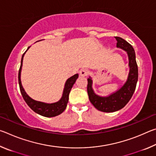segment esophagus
Wrapping results in <instances>:
<instances>
[{"label":"esophagus","instance_id":"34e87169","mask_svg":"<svg viewBox=\"0 0 156 156\" xmlns=\"http://www.w3.org/2000/svg\"><path fill=\"white\" fill-rule=\"evenodd\" d=\"M89 70L87 69H82L80 71V75L81 76H87L89 74Z\"/></svg>","mask_w":156,"mask_h":156}]
</instances>
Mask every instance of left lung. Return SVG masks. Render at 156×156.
Wrapping results in <instances>:
<instances>
[{
  "mask_svg": "<svg viewBox=\"0 0 156 156\" xmlns=\"http://www.w3.org/2000/svg\"><path fill=\"white\" fill-rule=\"evenodd\" d=\"M116 46L127 52L129 66L130 68L127 80L119 90L107 97H101L96 95L92 89V80L87 79V93L91 104L98 110L102 112H114L122 109L128 103L135 91L138 79V69L136 60V54L130 44L120 37L115 36Z\"/></svg>",
  "mask_w": 156,
  "mask_h": 156,
  "instance_id": "left-lung-1",
  "label": "left lung"
}]
</instances>
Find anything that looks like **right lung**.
<instances>
[{
	"label": "right lung",
	"instance_id": "1",
	"mask_svg": "<svg viewBox=\"0 0 156 156\" xmlns=\"http://www.w3.org/2000/svg\"><path fill=\"white\" fill-rule=\"evenodd\" d=\"M29 48H30V47H28L27 49ZM25 52L22 56L20 67L19 69V72H18V83H19L20 93L22 94L23 99L25 100L26 103L27 104L28 106L30 107L34 112H35L36 113H38V114H40L41 115L44 116V117H54V116L60 115V113H62L64 112L66 107H67V105L69 100V95L70 91L72 88L73 84L75 83L76 79L78 77V74L76 73V74L73 75L72 77L69 78L67 82H66L62 98L60 99L58 102L51 104H47L42 102L36 101V100L31 99V98L26 94L24 89L23 87L22 84H21L20 72L21 68H22L23 65V57H24Z\"/></svg>",
	"mask_w": 156,
	"mask_h": 156
}]
</instances>
